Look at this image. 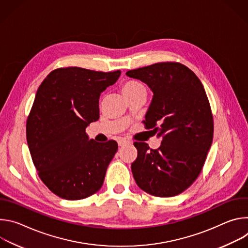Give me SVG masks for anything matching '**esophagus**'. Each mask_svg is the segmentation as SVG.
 <instances>
[{
  "mask_svg": "<svg viewBox=\"0 0 248 248\" xmlns=\"http://www.w3.org/2000/svg\"><path fill=\"white\" fill-rule=\"evenodd\" d=\"M130 143V141H128V140H126V139H120L119 141H118V144H119V146H124V145H126V144H129Z\"/></svg>",
  "mask_w": 248,
  "mask_h": 248,
  "instance_id": "obj_1",
  "label": "esophagus"
}]
</instances>
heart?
I'll list each match as a JSON object with an SVG mask.
<instances>
[{
  "mask_svg": "<svg viewBox=\"0 0 248 248\" xmlns=\"http://www.w3.org/2000/svg\"><path fill=\"white\" fill-rule=\"evenodd\" d=\"M140 89H145V88H144V86L142 84L137 82V81H127L122 87V91H123L124 95L136 92V91H138Z\"/></svg>",
  "mask_w": 248,
  "mask_h": 248,
  "instance_id": "heart-1",
  "label": "heart"
}]
</instances>
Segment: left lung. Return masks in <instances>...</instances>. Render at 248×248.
Wrapping results in <instances>:
<instances>
[{
	"instance_id": "left-lung-1",
	"label": "left lung",
	"mask_w": 248,
	"mask_h": 248,
	"mask_svg": "<svg viewBox=\"0 0 248 248\" xmlns=\"http://www.w3.org/2000/svg\"><path fill=\"white\" fill-rule=\"evenodd\" d=\"M125 75L153 92L143 123L162 138L155 150L145 142L134 143L138 152L131 164L134 181L151 195H178L197 179L213 140V116L204 87L180 62H158Z\"/></svg>"
}]
</instances>
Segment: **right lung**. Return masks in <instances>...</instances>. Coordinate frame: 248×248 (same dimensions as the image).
<instances>
[{
	"instance_id": "1",
	"label": "right lung",
	"mask_w": 248,
	"mask_h": 248,
	"mask_svg": "<svg viewBox=\"0 0 248 248\" xmlns=\"http://www.w3.org/2000/svg\"><path fill=\"white\" fill-rule=\"evenodd\" d=\"M121 70L95 72L72 66L51 72L39 86L26 123L27 144L41 181L56 195L79 200L96 193L118 143L89 139L99 120V98Z\"/></svg>"
}]
</instances>
